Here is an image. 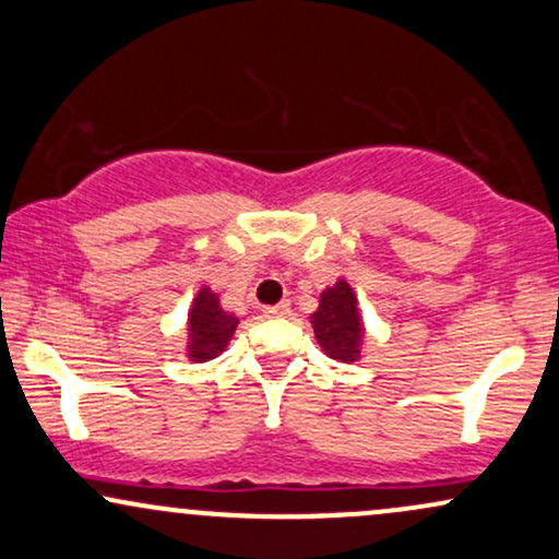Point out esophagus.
I'll return each mask as SVG.
<instances>
[{
  "label": "esophagus",
  "instance_id": "esophagus-1",
  "mask_svg": "<svg viewBox=\"0 0 559 559\" xmlns=\"http://www.w3.org/2000/svg\"><path fill=\"white\" fill-rule=\"evenodd\" d=\"M288 312H292V305H288V301H278V305L265 307V318H286Z\"/></svg>",
  "mask_w": 559,
  "mask_h": 559
}]
</instances>
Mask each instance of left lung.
<instances>
[{"label":"left lung","mask_w":559,"mask_h":559,"mask_svg":"<svg viewBox=\"0 0 559 559\" xmlns=\"http://www.w3.org/2000/svg\"><path fill=\"white\" fill-rule=\"evenodd\" d=\"M309 322H312L320 348L331 359L346 361V365L359 359L365 325H361L354 288L344 278L320 294V307L318 312L309 314Z\"/></svg>","instance_id":"1"}]
</instances>
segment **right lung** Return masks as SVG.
Wrapping results in <instances>:
<instances>
[{"label":"right lung","instance_id":"obj_1","mask_svg":"<svg viewBox=\"0 0 559 559\" xmlns=\"http://www.w3.org/2000/svg\"><path fill=\"white\" fill-rule=\"evenodd\" d=\"M239 318L221 307L218 294L203 286L192 299V309L187 314V356L192 361L215 359L231 341Z\"/></svg>","mask_w":559,"mask_h":559}]
</instances>
